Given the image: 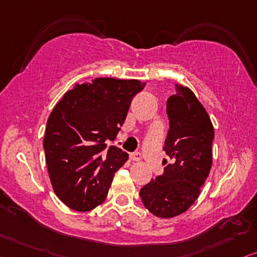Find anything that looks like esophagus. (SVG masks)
Segmentation results:
<instances>
[{
    "instance_id": "obj_1",
    "label": "esophagus",
    "mask_w": 257,
    "mask_h": 257,
    "mask_svg": "<svg viewBox=\"0 0 257 257\" xmlns=\"http://www.w3.org/2000/svg\"><path fill=\"white\" fill-rule=\"evenodd\" d=\"M129 159H131V161H140L142 159V155L138 152L132 153V154L129 155Z\"/></svg>"
}]
</instances>
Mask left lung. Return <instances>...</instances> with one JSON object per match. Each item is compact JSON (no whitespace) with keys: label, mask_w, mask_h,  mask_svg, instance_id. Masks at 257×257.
<instances>
[{"label":"left lung","mask_w":257,"mask_h":257,"mask_svg":"<svg viewBox=\"0 0 257 257\" xmlns=\"http://www.w3.org/2000/svg\"><path fill=\"white\" fill-rule=\"evenodd\" d=\"M167 115L170 131L164 151L171 164L140 190L146 209L165 219L184 213L198 199L212 166L215 138L209 113L190 87L175 84V93L167 99Z\"/></svg>","instance_id":"left-lung-1"}]
</instances>
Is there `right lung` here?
<instances>
[{
    "instance_id": "1",
    "label": "right lung",
    "mask_w": 257,
    "mask_h": 257,
    "mask_svg": "<svg viewBox=\"0 0 257 257\" xmlns=\"http://www.w3.org/2000/svg\"><path fill=\"white\" fill-rule=\"evenodd\" d=\"M146 83L96 78L65 92L47 119L46 165L57 197L74 211L93 210L105 200L115 172L128 160L113 141Z\"/></svg>"
}]
</instances>
